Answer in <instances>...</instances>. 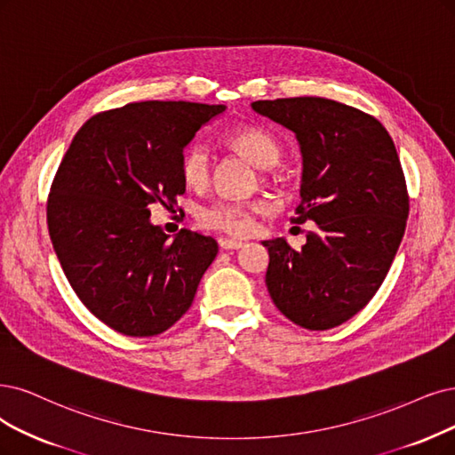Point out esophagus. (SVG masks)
Wrapping results in <instances>:
<instances>
[{"label":"esophagus","mask_w":455,"mask_h":455,"mask_svg":"<svg viewBox=\"0 0 455 455\" xmlns=\"http://www.w3.org/2000/svg\"><path fill=\"white\" fill-rule=\"evenodd\" d=\"M219 245H221V249H225V251H232V249H240L243 243H242V242H238V240L221 238V240H219Z\"/></svg>","instance_id":"esophagus-1"}]
</instances>
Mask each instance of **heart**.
Instances as JSON below:
<instances>
[{"instance_id": "obj_1", "label": "heart", "mask_w": 455, "mask_h": 455, "mask_svg": "<svg viewBox=\"0 0 455 455\" xmlns=\"http://www.w3.org/2000/svg\"><path fill=\"white\" fill-rule=\"evenodd\" d=\"M227 142L232 149H236L238 154L247 157L259 168H270L281 157V149L274 137L255 125L240 127L230 132ZM210 172L212 157L210 149L204 144L195 142L183 151L180 174L188 188L204 189L206 183L210 181ZM264 208L260 202L215 200L196 210V221L202 228L213 232H223L228 234V236H247L255 227V217Z\"/></svg>"}]
</instances>
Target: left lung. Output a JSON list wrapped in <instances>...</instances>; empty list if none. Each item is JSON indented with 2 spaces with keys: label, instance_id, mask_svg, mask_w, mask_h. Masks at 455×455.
<instances>
[{
  "label": "left lung",
  "instance_id": "8db88e82",
  "mask_svg": "<svg viewBox=\"0 0 455 455\" xmlns=\"http://www.w3.org/2000/svg\"><path fill=\"white\" fill-rule=\"evenodd\" d=\"M253 110L296 132L304 174L292 223L315 221L299 251L262 242L275 307L306 330L347 323L375 296L405 234L409 193L394 140L355 107L323 97L255 100Z\"/></svg>",
  "mask_w": 455,
  "mask_h": 455
}]
</instances>
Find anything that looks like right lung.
I'll use <instances>...</instances> for the list:
<instances>
[{
  "label": "right lung",
  "mask_w": 455,
  "mask_h": 455,
  "mask_svg": "<svg viewBox=\"0 0 455 455\" xmlns=\"http://www.w3.org/2000/svg\"><path fill=\"white\" fill-rule=\"evenodd\" d=\"M225 105L142 100L99 112L80 127L50 188V240L73 291L100 323L151 338L191 307L217 255L212 236L174 240L149 206L185 193L183 148Z\"/></svg>",
  "instance_id": "obj_1"
}]
</instances>
